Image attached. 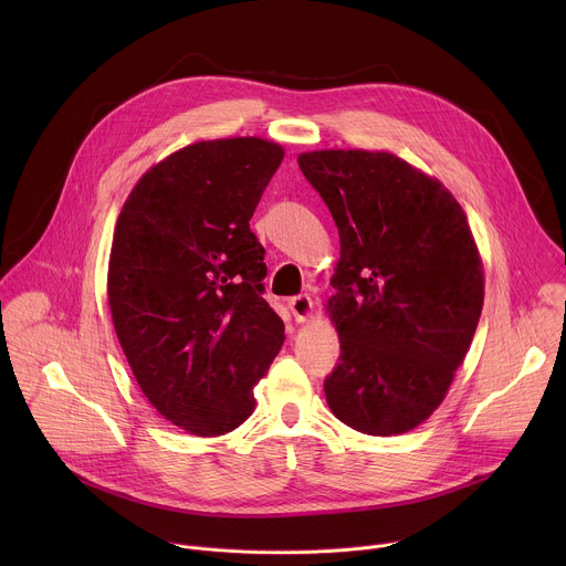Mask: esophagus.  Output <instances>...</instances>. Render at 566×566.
<instances>
[{"label":"esophagus","mask_w":566,"mask_h":566,"mask_svg":"<svg viewBox=\"0 0 566 566\" xmlns=\"http://www.w3.org/2000/svg\"><path fill=\"white\" fill-rule=\"evenodd\" d=\"M286 304H289L295 322H304L313 311V302H311L308 295H293Z\"/></svg>","instance_id":"1"}]
</instances>
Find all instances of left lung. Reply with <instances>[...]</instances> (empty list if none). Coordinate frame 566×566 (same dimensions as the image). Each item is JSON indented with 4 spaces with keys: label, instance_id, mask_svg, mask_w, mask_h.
I'll return each instance as SVG.
<instances>
[{
    "label": "left lung",
    "instance_id": "obj_1",
    "mask_svg": "<svg viewBox=\"0 0 566 566\" xmlns=\"http://www.w3.org/2000/svg\"><path fill=\"white\" fill-rule=\"evenodd\" d=\"M297 166L340 234L329 408L363 434L408 432L441 406L479 325L483 271L465 214L387 151H306Z\"/></svg>",
    "mask_w": 566,
    "mask_h": 566
}]
</instances>
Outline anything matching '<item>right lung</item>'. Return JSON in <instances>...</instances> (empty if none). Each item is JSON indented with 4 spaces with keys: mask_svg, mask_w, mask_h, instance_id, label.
<instances>
[{
    "mask_svg": "<svg viewBox=\"0 0 566 566\" xmlns=\"http://www.w3.org/2000/svg\"><path fill=\"white\" fill-rule=\"evenodd\" d=\"M282 158L251 136L188 145L143 175L116 223L107 295L118 343L156 412L197 437L253 415V387L284 343L249 223Z\"/></svg>",
    "mask_w": 566,
    "mask_h": 566,
    "instance_id": "1",
    "label": "right lung"
}]
</instances>
